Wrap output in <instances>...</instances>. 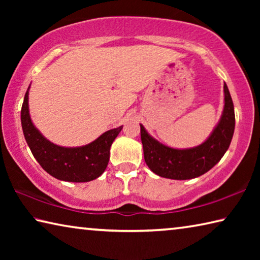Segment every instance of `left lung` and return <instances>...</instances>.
I'll return each instance as SVG.
<instances>
[{"mask_svg":"<svg viewBox=\"0 0 260 260\" xmlns=\"http://www.w3.org/2000/svg\"><path fill=\"white\" fill-rule=\"evenodd\" d=\"M223 91L225 107L221 119L209 139L199 147L182 150L166 147L151 138L140 125L144 160L153 173L174 180L193 179L208 172L221 159L230 148L235 128L234 104L226 83H223Z\"/></svg>","mask_w":260,"mask_h":260,"instance_id":"left-lung-1","label":"left lung"}]
</instances>
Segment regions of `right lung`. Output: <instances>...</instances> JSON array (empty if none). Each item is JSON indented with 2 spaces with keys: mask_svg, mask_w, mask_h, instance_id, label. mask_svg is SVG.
<instances>
[{
  "mask_svg": "<svg viewBox=\"0 0 260 260\" xmlns=\"http://www.w3.org/2000/svg\"><path fill=\"white\" fill-rule=\"evenodd\" d=\"M20 118L25 140L35 159L51 177L70 182H88L99 178L108 166L111 144L122 129V126L110 129L83 147L57 146L35 128L30 120L28 89L25 94Z\"/></svg>",
  "mask_w": 260,
  "mask_h": 260,
  "instance_id": "add662e5",
  "label": "right lung"
}]
</instances>
